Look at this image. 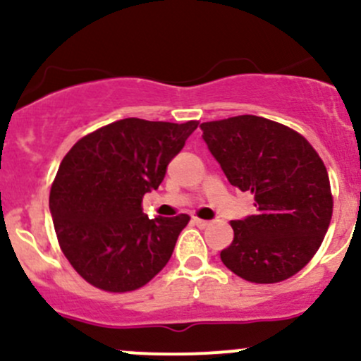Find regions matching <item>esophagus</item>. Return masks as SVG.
<instances>
[{
    "label": "esophagus",
    "instance_id": "obj_1",
    "mask_svg": "<svg viewBox=\"0 0 361 361\" xmlns=\"http://www.w3.org/2000/svg\"><path fill=\"white\" fill-rule=\"evenodd\" d=\"M194 224L197 225L199 228H206L207 225H209V221H207V220H202V218H197V216H195V218H194Z\"/></svg>",
    "mask_w": 361,
    "mask_h": 361
}]
</instances>
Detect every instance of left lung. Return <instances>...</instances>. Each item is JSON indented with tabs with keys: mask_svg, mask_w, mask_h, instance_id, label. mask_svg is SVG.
<instances>
[{
	"mask_svg": "<svg viewBox=\"0 0 361 361\" xmlns=\"http://www.w3.org/2000/svg\"><path fill=\"white\" fill-rule=\"evenodd\" d=\"M231 185L255 195L257 214L232 220L225 267L251 283H279L309 264L332 220L334 197L318 152L297 130L255 115L201 123Z\"/></svg>",
	"mask_w": 361,
	"mask_h": 361,
	"instance_id": "obj_1",
	"label": "left lung"
}]
</instances>
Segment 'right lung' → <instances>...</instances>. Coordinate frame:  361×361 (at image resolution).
Returning a JSON list of instances; mask_svg holds the SVG:
<instances>
[{
  "label": "right lung",
  "instance_id": "add662e5",
  "mask_svg": "<svg viewBox=\"0 0 361 361\" xmlns=\"http://www.w3.org/2000/svg\"><path fill=\"white\" fill-rule=\"evenodd\" d=\"M197 126L123 118L73 145L49 206L61 250L87 283L111 293L134 292L166 267L190 216L150 220L141 204Z\"/></svg>",
  "mask_w": 361,
  "mask_h": 361
}]
</instances>
